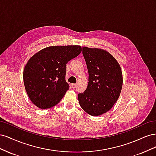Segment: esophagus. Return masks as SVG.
<instances>
[{"instance_id":"1","label":"esophagus","mask_w":156,"mask_h":156,"mask_svg":"<svg viewBox=\"0 0 156 156\" xmlns=\"http://www.w3.org/2000/svg\"><path fill=\"white\" fill-rule=\"evenodd\" d=\"M77 86V84H72V87L73 88H75Z\"/></svg>"}]
</instances>
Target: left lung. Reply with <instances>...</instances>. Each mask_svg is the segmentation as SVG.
<instances>
[{
	"mask_svg": "<svg viewBox=\"0 0 156 156\" xmlns=\"http://www.w3.org/2000/svg\"><path fill=\"white\" fill-rule=\"evenodd\" d=\"M83 55L88 72V84L83 93L78 94L79 104L92 116L109 111L116 102L122 87L119 64L108 52L96 48H83Z\"/></svg>",
	"mask_w": 156,
	"mask_h": 156,
	"instance_id": "8db88e82",
	"label": "left lung"
}]
</instances>
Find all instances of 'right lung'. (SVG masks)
Wrapping results in <instances>:
<instances>
[{"label": "right lung", "mask_w": 156, "mask_h": 156, "mask_svg": "<svg viewBox=\"0 0 156 156\" xmlns=\"http://www.w3.org/2000/svg\"><path fill=\"white\" fill-rule=\"evenodd\" d=\"M81 52V46H51L32 56L23 72L27 93L34 104L49 108L62 100L69 89L66 64Z\"/></svg>", "instance_id": "right-lung-1"}]
</instances>
